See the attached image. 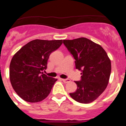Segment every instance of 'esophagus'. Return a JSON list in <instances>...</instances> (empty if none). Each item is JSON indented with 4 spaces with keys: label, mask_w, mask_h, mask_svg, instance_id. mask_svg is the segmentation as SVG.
<instances>
[{
    "label": "esophagus",
    "mask_w": 126,
    "mask_h": 126,
    "mask_svg": "<svg viewBox=\"0 0 126 126\" xmlns=\"http://www.w3.org/2000/svg\"><path fill=\"white\" fill-rule=\"evenodd\" d=\"M62 81H63V82H64L65 83H68V82H69L70 79H62Z\"/></svg>",
    "instance_id": "1"
}]
</instances>
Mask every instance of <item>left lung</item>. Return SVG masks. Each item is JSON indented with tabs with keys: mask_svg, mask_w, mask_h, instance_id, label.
I'll list each match as a JSON object with an SVG mask.
<instances>
[{
	"mask_svg": "<svg viewBox=\"0 0 126 126\" xmlns=\"http://www.w3.org/2000/svg\"><path fill=\"white\" fill-rule=\"evenodd\" d=\"M64 45L75 59L76 68L81 71V80L75 81L77 90L70 96L76 102L89 103L105 90L111 73L110 60L98 44L86 38L64 40Z\"/></svg>",
	"mask_w": 126,
	"mask_h": 126,
	"instance_id": "obj_1",
	"label": "left lung"
}]
</instances>
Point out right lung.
<instances>
[{"label": "right lung", "mask_w": 126, "mask_h": 126, "mask_svg": "<svg viewBox=\"0 0 126 126\" xmlns=\"http://www.w3.org/2000/svg\"><path fill=\"white\" fill-rule=\"evenodd\" d=\"M62 40H34L13 56L9 67L10 81L16 93L28 102H40L50 94L57 79L43 71L50 53L62 45Z\"/></svg>", "instance_id": "obj_1"}]
</instances>
